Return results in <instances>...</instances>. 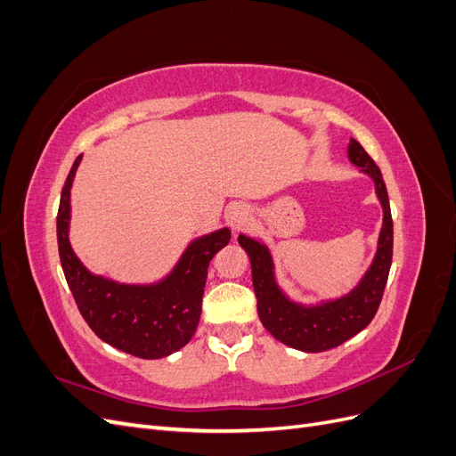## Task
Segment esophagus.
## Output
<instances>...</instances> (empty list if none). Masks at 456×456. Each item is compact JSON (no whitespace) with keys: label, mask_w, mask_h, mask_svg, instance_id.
<instances>
[{"label":"esophagus","mask_w":456,"mask_h":456,"mask_svg":"<svg viewBox=\"0 0 456 456\" xmlns=\"http://www.w3.org/2000/svg\"><path fill=\"white\" fill-rule=\"evenodd\" d=\"M226 220L233 230H241L247 224V220H249V211L243 205H233L226 213Z\"/></svg>","instance_id":"esophagus-1"}]
</instances>
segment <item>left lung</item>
Returning <instances> with one entry per match:
<instances>
[{
	"label": "left lung",
	"instance_id": "obj_1",
	"mask_svg": "<svg viewBox=\"0 0 456 456\" xmlns=\"http://www.w3.org/2000/svg\"><path fill=\"white\" fill-rule=\"evenodd\" d=\"M348 158L355 167L362 169V173L372 178L384 213L377 255L362 281L348 295L320 302L315 306L291 300L275 281L273 260L268 247L249 236H243V233L238 238L251 260L256 310L262 325L273 338L302 352H325L337 348L363 330L375 317L386 281H388L394 249V223L388 191H386L377 163L354 139H350L348 144Z\"/></svg>",
	"mask_w": 456,
	"mask_h": 456
}]
</instances>
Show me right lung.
<instances>
[{
  "instance_id": "right-lung-1",
  "label": "right lung",
  "mask_w": 456,
  "mask_h": 456,
  "mask_svg": "<svg viewBox=\"0 0 456 456\" xmlns=\"http://www.w3.org/2000/svg\"><path fill=\"white\" fill-rule=\"evenodd\" d=\"M81 156L62 188L57 215L61 265L76 305L94 335L121 352L159 360L190 342L201 315L203 287L211 258L228 245L230 230L220 228L191 241L171 273L158 283L129 285L91 273L76 256L70 228V188Z\"/></svg>"
}]
</instances>
